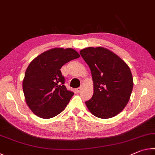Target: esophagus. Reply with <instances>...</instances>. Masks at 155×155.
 I'll return each instance as SVG.
<instances>
[{
    "instance_id": "34e87169",
    "label": "esophagus",
    "mask_w": 155,
    "mask_h": 155,
    "mask_svg": "<svg viewBox=\"0 0 155 155\" xmlns=\"http://www.w3.org/2000/svg\"><path fill=\"white\" fill-rule=\"evenodd\" d=\"M81 89H82V87H80L76 88L74 90H75V91H76V92H77V93H78V92H80V91H81Z\"/></svg>"
}]
</instances>
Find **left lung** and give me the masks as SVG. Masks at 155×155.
<instances>
[{
  "mask_svg": "<svg viewBox=\"0 0 155 155\" xmlns=\"http://www.w3.org/2000/svg\"><path fill=\"white\" fill-rule=\"evenodd\" d=\"M80 54L90 68L94 83L92 98L85 102L91 114L102 119L111 118L127 105L133 81L128 65L103 47H88Z\"/></svg>",
  "mask_w": 155,
  "mask_h": 155,
  "instance_id": "obj_1",
  "label": "left lung"
}]
</instances>
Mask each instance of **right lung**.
Instances as JSON below:
<instances>
[{"mask_svg": "<svg viewBox=\"0 0 155 155\" xmlns=\"http://www.w3.org/2000/svg\"><path fill=\"white\" fill-rule=\"evenodd\" d=\"M79 57L72 48H54L44 52L30 63L22 89L26 103L34 114L49 119L65 109L74 93L65 87L60 69Z\"/></svg>", "mask_w": 155, "mask_h": 155, "instance_id": "right-lung-1", "label": "right lung"}]
</instances>
